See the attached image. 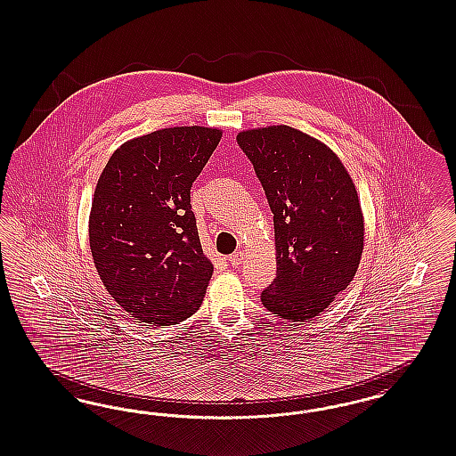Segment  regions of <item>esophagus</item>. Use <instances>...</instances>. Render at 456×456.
Instances as JSON below:
<instances>
[{
  "mask_svg": "<svg viewBox=\"0 0 456 456\" xmlns=\"http://www.w3.org/2000/svg\"><path fill=\"white\" fill-rule=\"evenodd\" d=\"M244 261V254L242 252H234L232 256H229V264L232 265V267H239L240 264Z\"/></svg>",
  "mask_w": 456,
  "mask_h": 456,
  "instance_id": "1",
  "label": "esophagus"
}]
</instances>
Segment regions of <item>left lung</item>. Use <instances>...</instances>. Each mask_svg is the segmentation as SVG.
<instances>
[{
    "label": "left lung",
    "mask_w": 456,
    "mask_h": 456,
    "mask_svg": "<svg viewBox=\"0 0 456 456\" xmlns=\"http://www.w3.org/2000/svg\"><path fill=\"white\" fill-rule=\"evenodd\" d=\"M274 214L277 274L261 301L282 318L322 313L358 269L364 224L354 183L331 149L288 125L240 132Z\"/></svg>",
    "instance_id": "8db88e82"
}]
</instances>
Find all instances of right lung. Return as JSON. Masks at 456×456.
<instances>
[{
	"instance_id": "right-lung-1",
	"label": "right lung",
	"mask_w": 456,
	"mask_h": 456,
	"mask_svg": "<svg viewBox=\"0 0 456 456\" xmlns=\"http://www.w3.org/2000/svg\"><path fill=\"white\" fill-rule=\"evenodd\" d=\"M221 137L206 126L157 130L125 142L98 179L90 248L102 282L132 318L175 324L202 304L214 267L191 187Z\"/></svg>"
}]
</instances>
